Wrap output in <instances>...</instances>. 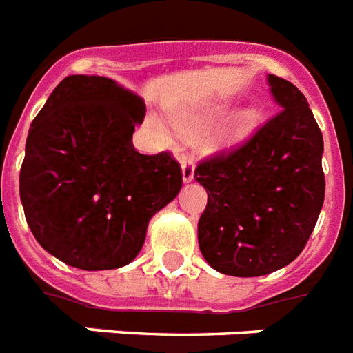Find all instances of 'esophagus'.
<instances>
[{
    "label": "esophagus",
    "mask_w": 353,
    "mask_h": 353,
    "mask_svg": "<svg viewBox=\"0 0 353 353\" xmlns=\"http://www.w3.org/2000/svg\"><path fill=\"white\" fill-rule=\"evenodd\" d=\"M181 161V174H183L185 183H190L194 179V161L190 155H181L179 157Z\"/></svg>",
    "instance_id": "obj_1"
}]
</instances>
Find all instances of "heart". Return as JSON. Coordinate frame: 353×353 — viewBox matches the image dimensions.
<instances>
[{"mask_svg":"<svg viewBox=\"0 0 353 353\" xmlns=\"http://www.w3.org/2000/svg\"><path fill=\"white\" fill-rule=\"evenodd\" d=\"M224 114V104L221 103H210L203 104L196 110L190 112H177L174 116V127L177 129L179 134H183L185 138H198L202 137L205 130L210 129L211 125L215 123L219 117ZM260 121V114L254 108H243L237 110L236 114L224 121L219 129L215 130V134L211 138V145L216 150H224V148H232L241 140L249 137L250 132L254 130V127ZM157 129L163 134L164 138H170V130L164 125L157 123Z\"/></svg>","mask_w":353,"mask_h":353,"instance_id":"obj_1","label":"heart"}]
</instances>
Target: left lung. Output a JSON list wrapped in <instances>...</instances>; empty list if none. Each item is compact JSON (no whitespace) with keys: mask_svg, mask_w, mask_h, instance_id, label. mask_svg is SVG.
<instances>
[{"mask_svg":"<svg viewBox=\"0 0 353 353\" xmlns=\"http://www.w3.org/2000/svg\"><path fill=\"white\" fill-rule=\"evenodd\" d=\"M276 114L241 148L203 161L198 245L219 273L260 276L294 262L322 211L323 138L294 83L268 77Z\"/></svg>","mask_w":353,"mask_h":353,"instance_id":"1","label":"left lung"}]
</instances>
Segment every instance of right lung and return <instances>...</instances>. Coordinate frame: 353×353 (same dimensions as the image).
I'll return each mask as SVG.
<instances>
[{"mask_svg": "<svg viewBox=\"0 0 353 353\" xmlns=\"http://www.w3.org/2000/svg\"><path fill=\"white\" fill-rule=\"evenodd\" d=\"M142 97L104 77L57 83L28 132L20 200L46 252L85 271L117 270L142 250L151 216L181 190L170 153L132 145Z\"/></svg>", "mask_w": 353, "mask_h": 353, "instance_id": "right-lung-1", "label": "right lung"}]
</instances>
